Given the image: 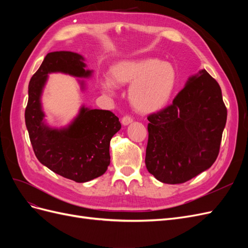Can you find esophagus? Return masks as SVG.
<instances>
[{
    "mask_svg": "<svg viewBox=\"0 0 248 248\" xmlns=\"http://www.w3.org/2000/svg\"><path fill=\"white\" fill-rule=\"evenodd\" d=\"M132 118L131 117H129V116H124L123 118H122V120H121V123H122V125H124V126H127V125H129L130 123H132Z\"/></svg>",
    "mask_w": 248,
    "mask_h": 248,
    "instance_id": "obj_1",
    "label": "esophagus"
}]
</instances>
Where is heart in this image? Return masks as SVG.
Wrapping results in <instances>:
<instances>
[{"label": "heart", "mask_w": 248, "mask_h": 248, "mask_svg": "<svg viewBox=\"0 0 248 248\" xmlns=\"http://www.w3.org/2000/svg\"><path fill=\"white\" fill-rule=\"evenodd\" d=\"M108 78L100 80L106 93H114V86L130 85L128 98L140 114H154L170 102L177 85L174 66L157 59L123 60L112 65Z\"/></svg>", "instance_id": "obj_1"}]
</instances>
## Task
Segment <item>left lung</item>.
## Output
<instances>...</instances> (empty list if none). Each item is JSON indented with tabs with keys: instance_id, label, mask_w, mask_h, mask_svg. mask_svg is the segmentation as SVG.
I'll use <instances>...</instances> for the list:
<instances>
[{
	"instance_id": "left-lung-1",
	"label": "left lung",
	"mask_w": 248,
	"mask_h": 248,
	"mask_svg": "<svg viewBox=\"0 0 248 248\" xmlns=\"http://www.w3.org/2000/svg\"><path fill=\"white\" fill-rule=\"evenodd\" d=\"M227 115L218 82L205 69L191 76L170 106L148 117V171L179 184L208 170L218 156Z\"/></svg>"
}]
</instances>
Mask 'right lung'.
Returning a JSON list of instances; mask_svg holds the SVG:
<instances>
[{
  "label": "right lung",
  "mask_w": 248,
  "mask_h": 248,
  "mask_svg": "<svg viewBox=\"0 0 248 248\" xmlns=\"http://www.w3.org/2000/svg\"><path fill=\"white\" fill-rule=\"evenodd\" d=\"M86 67L84 57L77 52H49L30 80L25 111L26 126L37 159L56 174L78 183L91 181L107 171L110 162L109 142L121 129V123L109 110L82 106L70 124L63 128L50 127L44 120L41 95L49 73L88 78L93 70ZM78 81L81 90H85V81Z\"/></svg>",
  "instance_id": "obj_1"
}]
</instances>
